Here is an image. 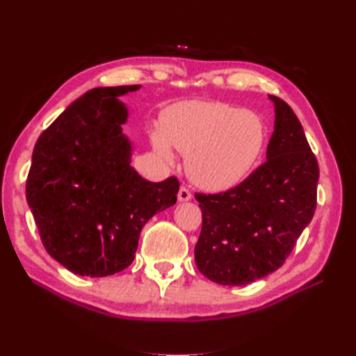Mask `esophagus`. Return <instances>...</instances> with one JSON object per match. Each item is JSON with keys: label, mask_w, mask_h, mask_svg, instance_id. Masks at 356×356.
<instances>
[{"label": "esophagus", "mask_w": 356, "mask_h": 356, "mask_svg": "<svg viewBox=\"0 0 356 356\" xmlns=\"http://www.w3.org/2000/svg\"><path fill=\"white\" fill-rule=\"evenodd\" d=\"M191 199V191L187 187H181L178 191V200L179 202H187Z\"/></svg>", "instance_id": "obj_1"}]
</instances>
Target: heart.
I'll list each match as a JSON object with an SVG mask.
<instances>
[{"label":"heart","instance_id":"obj_1","mask_svg":"<svg viewBox=\"0 0 356 356\" xmlns=\"http://www.w3.org/2000/svg\"><path fill=\"white\" fill-rule=\"evenodd\" d=\"M267 138L263 118L224 102L188 101L161 114L160 131L152 132L154 152L168 161L170 147L186 153V169L197 186L221 191L251 174Z\"/></svg>","mask_w":356,"mask_h":356}]
</instances>
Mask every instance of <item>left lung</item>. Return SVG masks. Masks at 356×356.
I'll list each match as a JSON object with an SVG mask.
<instances>
[{
  "mask_svg": "<svg viewBox=\"0 0 356 356\" xmlns=\"http://www.w3.org/2000/svg\"><path fill=\"white\" fill-rule=\"evenodd\" d=\"M267 160L227 191L195 193L202 232L195 248L202 275L246 285L277 270L316 209L319 166L303 126L277 96Z\"/></svg>",
  "mask_w": 356,
  "mask_h": 356,
  "instance_id": "1",
  "label": "left lung"
}]
</instances>
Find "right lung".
<instances>
[{
  "instance_id": "add662e5",
  "label": "right lung",
  "mask_w": 356,
  "mask_h": 356,
  "mask_svg": "<svg viewBox=\"0 0 356 356\" xmlns=\"http://www.w3.org/2000/svg\"><path fill=\"white\" fill-rule=\"evenodd\" d=\"M141 86L96 88L72 102L37 139L26 200L46 251L68 270L92 277L134 261L139 233L177 202L179 181L144 179L131 166L118 96Z\"/></svg>"
}]
</instances>
